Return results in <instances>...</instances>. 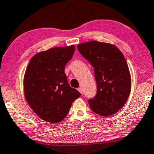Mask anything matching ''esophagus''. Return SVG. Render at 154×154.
<instances>
[{
    "label": "esophagus",
    "mask_w": 154,
    "mask_h": 154,
    "mask_svg": "<svg viewBox=\"0 0 154 154\" xmlns=\"http://www.w3.org/2000/svg\"><path fill=\"white\" fill-rule=\"evenodd\" d=\"M77 90H78L79 92L81 93V94H83V89H82V88H81V87H79V88H78L77 89Z\"/></svg>",
    "instance_id": "1"
}]
</instances>
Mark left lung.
Masks as SVG:
<instances>
[{"instance_id":"8db88e82","label":"left lung","mask_w":154,"mask_h":154,"mask_svg":"<svg viewBox=\"0 0 154 154\" xmlns=\"http://www.w3.org/2000/svg\"><path fill=\"white\" fill-rule=\"evenodd\" d=\"M82 55L94 67L97 94L89 107L101 116L119 112L129 98L131 78L125 57L114 45L96 40L77 45Z\"/></svg>"}]
</instances>
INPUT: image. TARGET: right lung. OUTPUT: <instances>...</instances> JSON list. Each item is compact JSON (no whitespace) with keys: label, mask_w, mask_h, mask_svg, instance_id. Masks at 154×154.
Returning <instances> with one entry per match:
<instances>
[{"label":"right lung","mask_w":154,"mask_h":154,"mask_svg":"<svg viewBox=\"0 0 154 154\" xmlns=\"http://www.w3.org/2000/svg\"><path fill=\"white\" fill-rule=\"evenodd\" d=\"M75 45L57 47L31 58L23 79L27 102L41 119L58 123L67 115L81 94L68 84L65 67L72 57Z\"/></svg>","instance_id":"add662e5"}]
</instances>
